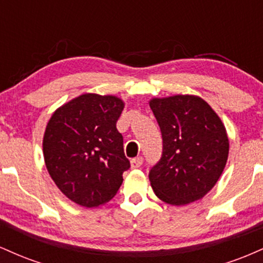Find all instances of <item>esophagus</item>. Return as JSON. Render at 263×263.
<instances>
[{
	"label": "esophagus",
	"instance_id": "1",
	"mask_svg": "<svg viewBox=\"0 0 263 263\" xmlns=\"http://www.w3.org/2000/svg\"><path fill=\"white\" fill-rule=\"evenodd\" d=\"M142 163H143V158H142V157H136V158L131 159V167L134 168V170H136V168H140Z\"/></svg>",
	"mask_w": 263,
	"mask_h": 263
}]
</instances>
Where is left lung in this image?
I'll return each mask as SVG.
<instances>
[{
  "mask_svg": "<svg viewBox=\"0 0 263 263\" xmlns=\"http://www.w3.org/2000/svg\"><path fill=\"white\" fill-rule=\"evenodd\" d=\"M159 128L161 159L151 168L156 195L172 205L199 200L215 185L229 156L221 120L203 99L176 95L149 102Z\"/></svg>",
  "mask_w": 263,
  "mask_h": 263,
  "instance_id": "1",
  "label": "left lung"
}]
</instances>
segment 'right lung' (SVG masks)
Instances as JSON below:
<instances>
[{
    "label": "right lung",
    "mask_w": 263,
    "mask_h": 263,
    "mask_svg": "<svg viewBox=\"0 0 263 263\" xmlns=\"http://www.w3.org/2000/svg\"><path fill=\"white\" fill-rule=\"evenodd\" d=\"M123 102L84 93L63 105L48 122L43 153L50 177L74 203L96 208L115 197L131 165L116 122Z\"/></svg>",
    "instance_id": "1"
}]
</instances>
